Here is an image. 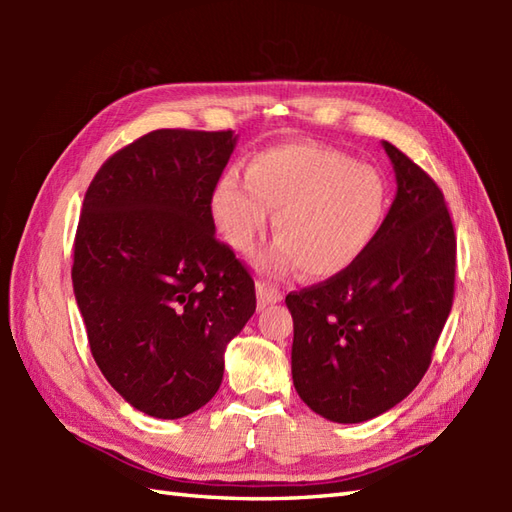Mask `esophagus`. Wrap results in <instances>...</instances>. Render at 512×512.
<instances>
[{
	"label": "esophagus",
	"instance_id": "1",
	"mask_svg": "<svg viewBox=\"0 0 512 512\" xmlns=\"http://www.w3.org/2000/svg\"><path fill=\"white\" fill-rule=\"evenodd\" d=\"M277 301H281L279 288L273 284V281L259 279L257 281V303H259V308L268 306V303H277Z\"/></svg>",
	"mask_w": 512,
	"mask_h": 512
}]
</instances>
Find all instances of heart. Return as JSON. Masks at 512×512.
<instances>
[{
  "label": "heart",
  "mask_w": 512,
  "mask_h": 512,
  "mask_svg": "<svg viewBox=\"0 0 512 512\" xmlns=\"http://www.w3.org/2000/svg\"><path fill=\"white\" fill-rule=\"evenodd\" d=\"M387 193L380 173L341 151L317 143H281L259 151L217 182L213 220L224 242L250 253L275 215L279 242L264 255L277 270L301 268L308 277H332L352 266L372 244L385 217Z\"/></svg>",
  "instance_id": "1"
}]
</instances>
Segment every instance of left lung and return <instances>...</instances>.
I'll return each mask as SVG.
<instances>
[{"label": "left lung", "instance_id": "obj_1", "mask_svg": "<svg viewBox=\"0 0 512 512\" xmlns=\"http://www.w3.org/2000/svg\"><path fill=\"white\" fill-rule=\"evenodd\" d=\"M398 193L372 244L339 275L290 292L292 380L332 422L376 418L427 374L455 292V231L444 193L391 143Z\"/></svg>", "mask_w": 512, "mask_h": 512}]
</instances>
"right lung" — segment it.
<instances>
[{
  "label": "right lung",
  "instance_id": "add662e5",
  "mask_svg": "<svg viewBox=\"0 0 512 512\" xmlns=\"http://www.w3.org/2000/svg\"><path fill=\"white\" fill-rule=\"evenodd\" d=\"M233 147L231 129H156L107 158L85 191L74 297L107 383L147 416L204 407L257 306L211 213Z\"/></svg>",
  "mask_w": 512,
  "mask_h": 512
}]
</instances>
